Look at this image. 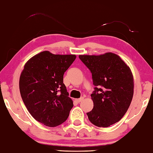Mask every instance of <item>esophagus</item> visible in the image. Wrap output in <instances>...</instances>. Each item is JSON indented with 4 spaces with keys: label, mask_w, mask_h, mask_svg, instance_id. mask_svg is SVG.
Returning <instances> with one entry per match:
<instances>
[{
    "label": "esophagus",
    "mask_w": 153,
    "mask_h": 153,
    "mask_svg": "<svg viewBox=\"0 0 153 153\" xmlns=\"http://www.w3.org/2000/svg\"><path fill=\"white\" fill-rule=\"evenodd\" d=\"M83 100H84V98H83V97H81L80 98H77V99H76V102H80L81 101H82Z\"/></svg>",
    "instance_id": "1"
}]
</instances>
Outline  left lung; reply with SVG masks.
I'll use <instances>...</instances> for the list:
<instances>
[{
    "label": "left lung",
    "instance_id": "left-lung-1",
    "mask_svg": "<svg viewBox=\"0 0 153 153\" xmlns=\"http://www.w3.org/2000/svg\"><path fill=\"white\" fill-rule=\"evenodd\" d=\"M92 73L95 86L91 94L92 110L87 113L90 122L107 128L123 117L134 94V77L131 69L116 54L79 55Z\"/></svg>",
    "mask_w": 153,
    "mask_h": 153
}]
</instances>
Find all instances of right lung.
I'll return each instance as SVG.
<instances>
[{
	"label": "right lung",
	"mask_w": 153,
	"mask_h": 153,
	"mask_svg": "<svg viewBox=\"0 0 153 153\" xmlns=\"http://www.w3.org/2000/svg\"><path fill=\"white\" fill-rule=\"evenodd\" d=\"M76 58L43 51L25 64L19 78L21 96L32 117L44 125L57 126L69 117L74 105L63 75Z\"/></svg>",
	"instance_id": "right-lung-1"
}]
</instances>
